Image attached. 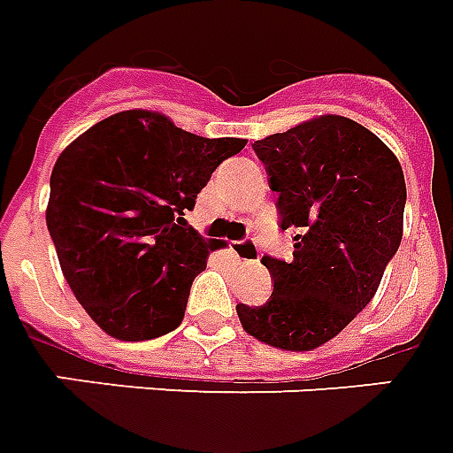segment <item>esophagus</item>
<instances>
[{
	"label": "esophagus",
	"mask_w": 453,
	"mask_h": 453,
	"mask_svg": "<svg viewBox=\"0 0 453 453\" xmlns=\"http://www.w3.org/2000/svg\"><path fill=\"white\" fill-rule=\"evenodd\" d=\"M231 252H234V257H236L238 262H243V264L259 262V250H257V245L252 243V241H236V243L231 245Z\"/></svg>",
	"instance_id": "obj_1"
}]
</instances>
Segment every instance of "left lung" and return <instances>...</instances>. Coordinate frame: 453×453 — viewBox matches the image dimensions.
I'll return each instance as SVG.
<instances>
[{
    "label": "left lung",
    "mask_w": 453,
    "mask_h": 453,
    "mask_svg": "<svg viewBox=\"0 0 453 453\" xmlns=\"http://www.w3.org/2000/svg\"><path fill=\"white\" fill-rule=\"evenodd\" d=\"M276 191L292 259L264 255L273 292L238 303L248 334L285 350L336 336L372 302L403 241L407 187L395 154L346 117H318L252 144Z\"/></svg>",
    "instance_id": "left-lung-1"
}]
</instances>
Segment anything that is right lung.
<instances>
[{"label": "right lung", "instance_id": "add662e5", "mask_svg": "<svg viewBox=\"0 0 453 453\" xmlns=\"http://www.w3.org/2000/svg\"><path fill=\"white\" fill-rule=\"evenodd\" d=\"M245 147L164 114L119 111L77 137L50 173L46 226L86 313L124 342L180 327L208 250L184 219L210 175Z\"/></svg>", "mask_w": 453, "mask_h": 453}]
</instances>
